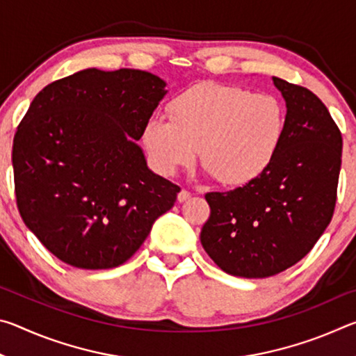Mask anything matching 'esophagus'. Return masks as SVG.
I'll return each instance as SVG.
<instances>
[{
	"instance_id": "obj_1",
	"label": "esophagus",
	"mask_w": 356,
	"mask_h": 356,
	"mask_svg": "<svg viewBox=\"0 0 356 356\" xmlns=\"http://www.w3.org/2000/svg\"><path fill=\"white\" fill-rule=\"evenodd\" d=\"M191 197V193L190 191H186V190H180L179 193H177V201L179 202H185V201H188Z\"/></svg>"
}]
</instances>
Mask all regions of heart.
Returning <instances> with one entry per match:
<instances>
[{
	"label": "heart",
	"instance_id": "b5f03b06",
	"mask_svg": "<svg viewBox=\"0 0 356 356\" xmlns=\"http://www.w3.org/2000/svg\"><path fill=\"white\" fill-rule=\"evenodd\" d=\"M170 120L155 116L143 131L150 163L163 176L190 166L200 149L206 172L227 186L254 182L273 163L287 113L272 94L227 84H197L171 100Z\"/></svg>",
	"mask_w": 356,
	"mask_h": 356
}]
</instances>
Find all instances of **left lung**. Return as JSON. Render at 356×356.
Here are the masks:
<instances>
[{
    "mask_svg": "<svg viewBox=\"0 0 356 356\" xmlns=\"http://www.w3.org/2000/svg\"><path fill=\"white\" fill-rule=\"evenodd\" d=\"M287 108L286 135L261 177L207 193L210 216L201 243L218 267L267 278L301 261L330 225L341 171L342 136L309 89L273 76Z\"/></svg>",
    "mask_w": 356,
    "mask_h": 356,
    "instance_id": "obj_1",
    "label": "left lung"
}]
</instances>
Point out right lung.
<instances>
[{
    "label": "right lung",
    "mask_w": 356,
    "mask_h": 356,
    "mask_svg": "<svg viewBox=\"0 0 356 356\" xmlns=\"http://www.w3.org/2000/svg\"><path fill=\"white\" fill-rule=\"evenodd\" d=\"M166 92L149 72L92 67L31 102L12 146L17 206L63 262L118 267L174 206L180 188L149 170L136 143Z\"/></svg>",
    "instance_id": "1"
}]
</instances>
